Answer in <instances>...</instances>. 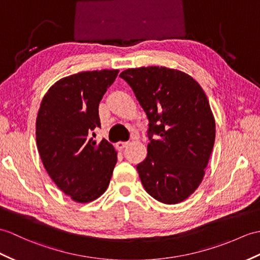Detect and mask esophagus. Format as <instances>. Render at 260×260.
<instances>
[{
  "instance_id": "obj_1",
  "label": "esophagus",
  "mask_w": 260,
  "mask_h": 260,
  "mask_svg": "<svg viewBox=\"0 0 260 260\" xmlns=\"http://www.w3.org/2000/svg\"><path fill=\"white\" fill-rule=\"evenodd\" d=\"M127 145H128L127 142H118V143H116V147L118 149H123V148H125L126 146H127Z\"/></svg>"
}]
</instances>
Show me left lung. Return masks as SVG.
I'll return each mask as SVG.
<instances>
[{
	"label": "left lung",
	"instance_id": "1",
	"mask_svg": "<svg viewBox=\"0 0 260 260\" xmlns=\"http://www.w3.org/2000/svg\"><path fill=\"white\" fill-rule=\"evenodd\" d=\"M148 118L147 156L136 166L160 203L188 198L202 183L215 142V119L201 85L182 71L148 66L119 74Z\"/></svg>",
	"mask_w": 260,
	"mask_h": 260
}]
</instances>
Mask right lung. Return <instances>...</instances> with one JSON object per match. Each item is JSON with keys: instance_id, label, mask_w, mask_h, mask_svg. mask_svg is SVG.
I'll use <instances>...</instances> for the list:
<instances>
[{"instance_id": "right-lung-1", "label": "right lung", "mask_w": 260, "mask_h": 260, "mask_svg": "<svg viewBox=\"0 0 260 260\" xmlns=\"http://www.w3.org/2000/svg\"><path fill=\"white\" fill-rule=\"evenodd\" d=\"M118 70L70 75L57 81L42 100L36 117V144L53 182L74 202L89 203L104 192L117 161L111 143H96L99 105ZM94 134V133H93Z\"/></svg>"}]
</instances>
